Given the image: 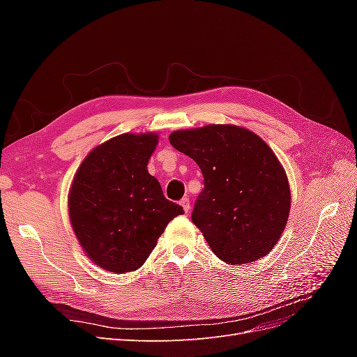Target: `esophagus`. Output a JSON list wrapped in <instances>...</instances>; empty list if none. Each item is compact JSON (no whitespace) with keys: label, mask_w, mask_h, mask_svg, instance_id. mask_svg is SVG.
<instances>
[{"label":"esophagus","mask_w":357,"mask_h":357,"mask_svg":"<svg viewBox=\"0 0 357 357\" xmlns=\"http://www.w3.org/2000/svg\"><path fill=\"white\" fill-rule=\"evenodd\" d=\"M180 205H181L183 210H185L186 213L190 210V201H189V198H183V199L180 201Z\"/></svg>","instance_id":"1"}]
</instances>
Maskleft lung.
Masks as SVG:
<instances>
[{
	"label": "left lung",
	"mask_w": 357,
	"mask_h": 357,
	"mask_svg": "<svg viewBox=\"0 0 357 357\" xmlns=\"http://www.w3.org/2000/svg\"><path fill=\"white\" fill-rule=\"evenodd\" d=\"M169 143L201 168L192 222L214 255L241 265L271 252L287 223L290 188L264 139L235 125H208L174 131Z\"/></svg>",
	"instance_id": "left-lung-1"
}]
</instances>
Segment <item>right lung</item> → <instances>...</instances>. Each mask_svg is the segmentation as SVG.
I'll list each match as a JSON object with an SVG mask.
<instances>
[{"label":"right lung","instance_id":"1","mask_svg":"<svg viewBox=\"0 0 357 357\" xmlns=\"http://www.w3.org/2000/svg\"><path fill=\"white\" fill-rule=\"evenodd\" d=\"M156 134H122L95 147L75 172L70 220L84 253L110 273L142 266L183 207L164 197L147 162Z\"/></svg>","mask_w":357,"mask_h":357}]
</instances>
